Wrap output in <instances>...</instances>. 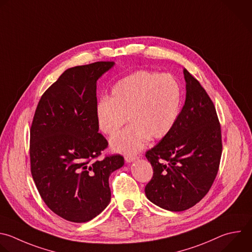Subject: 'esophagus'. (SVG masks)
Listing matches in <instances>:
<instances>
[{"mask_svg": "<svg viewBox=\"0 0 252 252\" xmlns=\"http://www.w3.org/2000/svg\"><path fill=\"white\" fill-rule=\"evenodd\" d=\"M137 157L135 155H126L125 156V160L127 162V163H130V162H133Z\"/></svg>", "mask_w": 252, "mask_h": 252, "instance_id": "1", "label": "esophagus"}]
</instances>
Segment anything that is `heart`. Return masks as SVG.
<instances>
[{
    "instance_id": "obj_1",
    "label": "heart",
    "mask_w": 252,
    "mask_h": 252,
    "mask_svg": "<svg viewBox=\"0 0 252 252\" xmlns=\"http://www.w3.org/2000/svg\"><path fill=\"white\" fill-rule=\"evenodd\" d=\"M180 106L181 89L175 78L140 70L119 80L110 100H99L95 109L97 127L112 136L128 118L130 125L114 136L110 145L115 152L132 155L143 148L149 137L158 140L171 132Z\"/></svg>"
}]
</instances>
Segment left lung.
I'll list each match as a JSON object with an SVG mask.
<instances>
[{"mask_svg": "<svg viewBox=\"0 0 252 252\" xmlns=\"http://www.w3.org/2000/svg\"><path fill=\"white\" fill-rule=\"evenodd\" d=\"M186 100L166 137L146 151L153 176L147 199L171 212L199 203L211 189L221 156V132L216 108L206 90L186 69Z\"/></svg>", "mask_w": 252, "mask_h": 252, "instance_id": "obj_1", "label": "left lung"}]
</instances>
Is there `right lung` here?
Here are the masks:
<instances>
[{"label": "right lung", "instance_id": "obj_1", "mask_svg": "<svg viewBox=\"0 0 252 252\" xmlns=\"http://www.w3.org/2000/svg\"><path fill=\"white\" fill-rule=\"evenodd\" d=\"M114 65L100 61L67 69L34 113L32 175L46 206L69 221H89L106 209L109 177L125 164L120 154L97 159L108 146L96 123L97 81Z\"/></svg>", "mask_w": 252, "mask_h": 252}]
</instances>
